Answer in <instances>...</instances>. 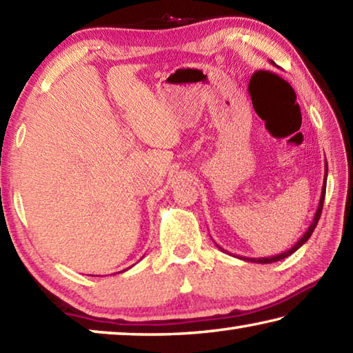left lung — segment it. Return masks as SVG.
Listing matches in <instances>:
<instances>
[{
	"label": "left lung",
	"instance_id": "1",
	"mask_svg": "<svg viewBox=\"0 0 353 353\" xmlns=\"http://www.w3.org/2000/svg\"><path fill=\"white\" fill-rule=\"evenodd\" d=\"M271 63L274 65V62H272V61H271ZM327 171H328V166H327V160H325V174H324V183H322V191H321V199H319L318 210H316L314 216H313V221H312V224H310V227L307 229V232L301 236V240H299V241L294 244V246H292V248H291V249H288V250H285V252H282V254H277V255H272V256H261V259H248V256H238V259L246 260V261H254V263H274V261H280V260L286 259V256H290L291 254H294L296 250L302 246V244H305V243L308 241V238L312 236V234H313L314 229H316V225H318V221H319V218H321L322 205H324V199H325ZM216 246H218V244H216ZM218 248H219V246H218ZM219 249H221V250H224L223 248H219Z\"/></svg>",
	"mask_w": 353,
	"mask_h": 353
}]
</instances>
